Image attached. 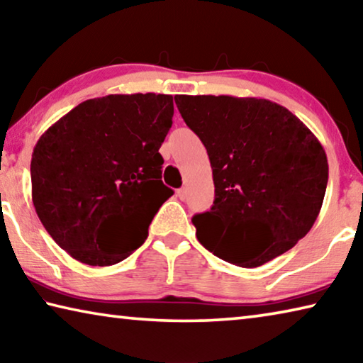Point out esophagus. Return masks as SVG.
<instances>
[{
	"instance_id": "34e87169",
	"label": "esophagus",
	"mask_w": 363,
	"mask_h": 363,
	"mask_svg": "<svg viewBox=\"0 0 363 363\" xmlns=\"http://www.w3.org/2000/svg\"><path fill=\"white\" fill-rule=\"evenodd\" d=\"M177 196H179L181 200H186L187 199V189L182 187V189L177 190Z\"/></svg>"
}]
</instances>
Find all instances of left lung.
I'll list each match as a JSON object with an SVG mask.
<instances>
[{
  "label": "left lung",
  "mask_w": 363,
  "mask_h": 363,
  "mask_svg": "<svg viewBox=\"0 0 363 363\" xmlns=\"http://www.w3.org/2000/svg\"><path fill=\"white\" fill-rule=\"evenodd\" d=\"M174 101L213 169V206L192 218L199 242L242 267L293 248L314 225L327 190L328 162L318 139L267 99L181 94ZM253 230L268 240L253 245Z\"/></svg>",
  "instance_id": "obj_1"
}]
</instances>
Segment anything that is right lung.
Wrapping results in <instances>:
<instances>
[{"label": "right lung", "mask_w": 363, "mask_h": 363, "mask_svg": "<svg viewBox=\"0 0 363 363\" xmlns=\"http://www.w3.org/2000/svg\"><path fill=\"white\" fill-rule=\"evenodd\" d=\"M173 113V96L110 94L82 102L38 139L30 164L33 206L77 261L112 266L145 242L173 195L158 152Z\"/></svg>", "instance_id": "add662e5"}]
</instances>
